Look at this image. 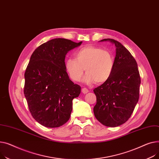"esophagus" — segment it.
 <instances>
[{"mask_svg": "<svg viewBox=\"0 0 159 159\" xmlns=\"http://www.w3.org/2000/svg\"><path fill=\"white\" fill-rule=\"evenodd\" d=\"M89 92V91L87 88H83L82 89V92L83 93V94H87V93H88Z\"/></svg>", "mask_w": 159, "mask_h": 159, "instance_id": "1", "label": "esophagus"}]
</instances>
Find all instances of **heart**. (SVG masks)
<instances>
[{"mask_svg":"<svg viewBox=\"0 0 159 159\" xmlns=\"http://www.w3.org/2000/svg\"><path fill=\"white\" fill-rule=\"evenodd\" d=\"M65 65L70 78L75 81H80L85 69L87 74L83 81L91 85L96 81L102 83L110 78L113 72L114 60L108 51L89 45L76 52L75 59H67Z\"/></svg>","mask_w":159,"mask_h":159,"instance_id":"b5f03b06","label":"heart"}]
</instances>
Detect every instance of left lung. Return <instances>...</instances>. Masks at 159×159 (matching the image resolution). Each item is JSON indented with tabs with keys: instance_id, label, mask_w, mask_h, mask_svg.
<instances>
[{
	"instance_id": "obj_1",
	"label": "left lung",
	"mask_w": 159,
	"mask_h": 159,
	"mask_svg": "<svg viewBox=\"0 0 159 159\" xmlns=\"http://www.w3.org/2000/svg\"><path fill=\"white\" fill-rule=\"evenodd\" d=\"M116 47L114 67L110 78L94 89L96 118L103 125L116 127L124 124L133 113L139 98L141 78L137 63L128 50L120 42L110 39Z\"/></svg>"
}]
</instances>
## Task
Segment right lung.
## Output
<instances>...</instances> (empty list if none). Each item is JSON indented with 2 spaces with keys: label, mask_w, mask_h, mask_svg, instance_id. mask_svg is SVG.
I'll list each match as a JSON object with an SVG mask.
<instances>
[{
  "label": "right lung",
  "mask_w": 159,
  "mask_h": 159,
  "mask_svg": "<svg viewBox=\"0 0 159 159\" xmlns=\"http://www.w3.org/2000/svg\"><path fill=\"white\" fill-rule=\"evenodd\" d=\"M82 42L65 39L47 42L33 52L24 77V95L33 117L48 128H57L68 121L72 100L81 87L69 78L65 69V56Z\"/></svg>",
  "instance_id": "add662e5"
}]
</instances>
